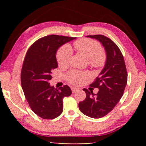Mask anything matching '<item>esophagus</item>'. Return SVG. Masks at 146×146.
Here are the masks:
<instances>
[{
	"instance_id": "34e87169",
	"label": "esophagus",
	"mask_w": 146,
	"mask_h": 146,
	"mask_svg": "<svg viewBox=\"0 0 146 146\" xmlns=\"http://www.w3.org/2000/svg\"><path fill=\"white\" fill-rule=\"evenodd\" d=\"M71 90H72V92L73 93H74L78 90V88H75V87H72Z\"/></svg>"
}]
</instances>
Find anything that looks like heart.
I'll return each mask as SVG.
<instances>
[{
  "label": "heart",
  "mask_w": 146,
  "mask_h": 146,
  "mask_svg": "<svg viewBox=\"0 0 146 146\" xmlns=\"http://www.w3.org/2000/svg\"><path fill=\"white\" fill-rule=\"evenodd\" d=\"M77 51L82 54L89 60V64L92 67L100 68L104 64L106 56L101 50L98 42L90 39H81L74 44ZM72 48L69 45L66 44L58 50L56 54L57 62L60 66H66L69 64L72 56ZM89 74L84 72L72 70L67 74V78L73 84H80L88 78Z\"/></svg>",
  "instance_id": "heart-1"
}]
</instances>
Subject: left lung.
<instances>
[{
	"label": "left lung",
	"instance_id": "left-lung-1",
	"mask_svg": "<svg viewBox=\"0 0 146 146\" xmlns=\"http://www.w3.org/2000/svg\"><path fill=\"white\" fill-rule=\"evenodd\" d=\"M87 37L98 40L106 54L105 65L96 80L90 84L98 88L96 94L84 88L86 99L78 104L82 113L92 118L105 116L114 108L122 97L127 84V74L124 59L117 46L105 36L90 35Z\"/></svg>",
	"mask_w": 146,
	"mask_h": 146
}]
</instances>
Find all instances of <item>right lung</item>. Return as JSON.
<instances>
[{
	"label": "right lung",
	"mask_w": 146,
	"mask_h": 146,
	"mask_svg": "<svg viewBox=\"0 0 146 146\" xmlns=\"http://www.w3.org/2000/svg\"><path fill=\"white\" fill-rule=\"evenodd\" d=\"M76 38L49 35L35 42L26 54L21 70V85L29 104L41 118L50 119L62 112L63 98L70 96L67 85L58 89L50 85L52 70L58 67L56 52L61 46Z\"/></svg>",
	"instance_id": "1"
}]
</instances>
